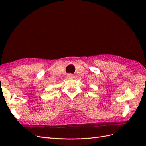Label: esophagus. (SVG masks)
Here are the masks:
<instances>
[{"instance_id":"obj_1","label":"esophagus","mask_w":146,"mask_h":146,"mask_svg":"<svg viewBox=\"0 0 146 146\" xmlns=\"http://www.w3.org/2000/svg\"><path fill=\"white\" fill-rule=\"evenodd\" d=\"M67 77L69 79H72L74 78V76H73V75H72V74H68V76H67Z\"/></svg>"}]
</instances>
